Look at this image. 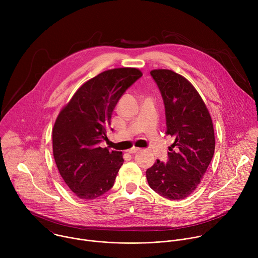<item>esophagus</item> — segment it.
Instances as JSON below:
<instances>
[{"instance_id":"obj_1","label":"esophagus","mask_w":258,"mask_h":258,"mask_svg":"<svg viewBox=\"0 0 258 258\" xmlns=\"http://www.w3.org/2000/svg\"><path fill=\"white\" fill-rule=\"evenodd\" d=\"M139 151H140L139 148H132V149H130L127 152H128L130 154H136V153L139 152Z\"/></svg>"}]
</instances>
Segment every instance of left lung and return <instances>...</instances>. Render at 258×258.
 <instances>
[{"label":"left lung","mask_w":258,"mask_h":258,"mask_svg":"<svg viewBox=\"0 0 258 258\" xmlns=\"http://www.w3.org/2000/svg\"><path fill=\"white\" fill-rule=\"evenodd\" d=\"M165 109L166 135L174 142L167 161L157 160L147 169L150 188L169 200H181L194 192L214 154L213 124L208 110L192 84L168 69L150 72Z\"/></svg>","instance_id":"obj_1"}]
</instances>
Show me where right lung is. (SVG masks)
Wrapping results in <instances>:
<instances>
[{
	"instance_id": "obj_1",
	"label": "right lung",
	"mask_w": 258,
	"mask_h": 258,
	"mask_svg": "<svg viewBox=\"0 0 258 258\" xmlns=\"http://www.w3.org/2000/svg\"><path fill=\"white\" fill-rule=\"evenodd\" d=\"M137 68L104 71L85 83L61 110L53 128V154L69 189L85 200L96 199L114 185L123 164L122 152H109L107 139L113 110L141 77Z\"/></svg>"
}]
</instances>
